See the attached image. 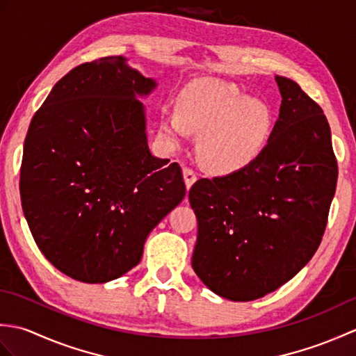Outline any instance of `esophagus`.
<instances>
[{
  "label": "esophagus",
  "instance_id": "obj_1",
  "mask_svg": "<svg viewBox=\"0 0 356 356\" xmlns=\"http://www.w3.org/2000/svg\"><path fill=\"white\" fill-rule=\"evenodd\" d=\"M184 180H185L186 190H190L193 184L197 180V174H195V171H193L191 168H184Z\"/></svg>",
  "mask_w": 356,
  "mask_h": 356
}]
</instances>
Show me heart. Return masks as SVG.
<instances>
[{"mask_svg":"<svg viewBox=\"0 0 356 356\" xmlns=\"http://www.w3.org/2000/svg\"><path fill=\"white\" fill-rule=\"evenodd\" d=\"M274 125V111L266 101L213 78L190 82L177 97V111L161 118L162 133L174 143L185 142L190 131L200 133V161L220 174L254 163L268 148Z\"/></svg>","mask_w":356,"mask_h":356,"instance_id":"obj_1","label":"heart"}]
</instances>
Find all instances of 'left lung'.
<instances>
[{
	"label": "left lung",
	"mask_w": 356,
	"mask_h": 356,
	"mask_svg": "<svg viewBox=\"0 0 356 356\" xmlns=\"http://www.w3.org/2000/svg\"><path fill=\"white\" fill-rule=\"evenodd\" d=\"M275 81L282 107L264 153L228 176L197 180L188 193L199 226L193 269L231 301L261 298L306 266L335 195L326 116L297 82Z\"/></svg>",
	"instance_id": "left-lung-1"
}]
</instances>
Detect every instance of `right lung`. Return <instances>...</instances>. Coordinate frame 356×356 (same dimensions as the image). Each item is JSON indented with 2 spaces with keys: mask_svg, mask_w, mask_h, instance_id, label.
<instances>
[{
  "mask_svg": "<svg viewBox=\"0 0 356 356\" xmlns=\"http://www.w3.org/2000/svg\"><path fill=\"white\" fill-rule=\"evenodd\" d=\"M107 56L59 79L24 140L19 194L40 251L63 274L107 283L133 269L156 225L186 194L182 170L151 154L145 107L156 88Z\"/></svg>",
  "mask_w": 356,
  "mask_h": 356,
  "instance_id": "add662e5",
  "label": "right lung"
}]
</instances>
